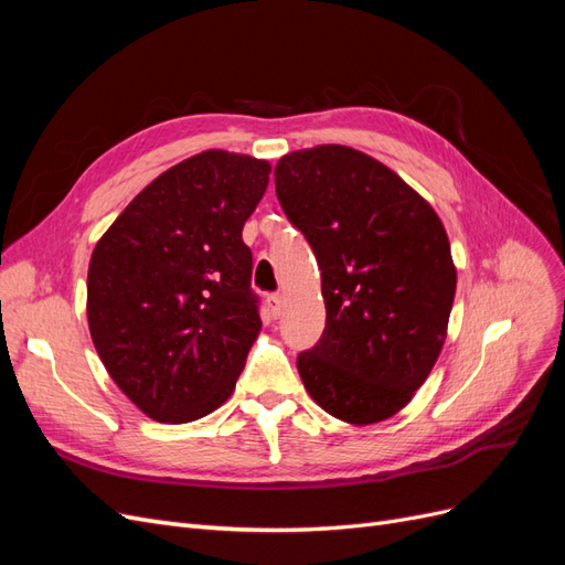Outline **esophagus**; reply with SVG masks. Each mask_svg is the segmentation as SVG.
Masks as SVG:
<instances>
[{
	"instance_id": "34e87169",
	"label": "esophagus",
	"mask_w": 565,
	"mask_h": 565,
	"mask_svg": "<svg viewBox=\"0 0 565 565\" xmlns=\"http://www.w3.org/2000/svg\"><path fill=\"white\" fill-rule=\"evenodd\" d=\"M266 303H268L270 316H273V318H280V313H282V299H280L278 295H270V297L266 299Z\"/></svg>"
}]
</instances>
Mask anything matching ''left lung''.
Returning a JSON list of instances; mask_svg holds the SVG:
<instances>
[{"label":"left lung","instance_id":"8db88e82","mask_svg":"<svg viewBox=\"0 0 565 565\" xmlns=\"http://www.w3.org/2000/svg\"><path fill=\"white\" fill-rule=\"evenodd\" d=\"M276 195L313 247L324 330L297 358L309 396L355 426L384 422L429 377L457 270L438 214L396 172L349 146L295 150Z\"/></svg>","mask_w":565,"mask_h":565}]
</instances>
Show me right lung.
<instances>
[{
  "mask_svg": "<svg viewBox=\"0 0 565 565\" xmlns=\"http://www.w3.org/2000/svg\"><path fill=\"white\" fill-rule=\"evenodd\" d=\"M270 164L204 150L150 181L96 243L87 318L98 358L156 422L224 405L262 330L245 221Z\"/></svg>",
  "mask_w": 565,
  "mask_h": 565,
  "instance_id": "add662e5",
  "label": "right lung"
}]
</instances>
